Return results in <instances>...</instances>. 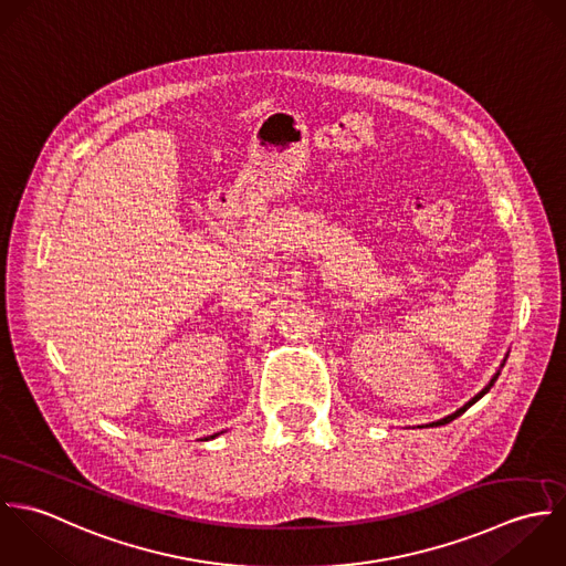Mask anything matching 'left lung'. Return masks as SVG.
Returning a JSON list of instances; mask_svg holds the SVG:
<instances>
[{
  "instance_id": "obj_1",
  "label": "left lung",
  "mask_w": 566,
  "mask_h": 566,
  "mask_svg": "<svg viewBox=\"0 0 566 566\" xmlns=\"http://www.w3.org/2000/svg\"><path fill=\"white\" fill-rule=\"evenodd\" d=\"M496 378H499V374H496V376H494V378H492V382H494V380H496ZM492 382H490V385H488V387H485V389H483V391H479V394H476V396H474V398H472V400H470V402H465V405H463V407H461V409H459V411H454V413H452V416H449V418H444V420H440V422H433V424H436V427H438V424H447V422H451V420H454V418H457V416H461V413H463V411H465V409H468V407H472V405H474V402H476V400H479V398H483V396H485V394H488V391H490V387H492Z\"/></svg>"
}]
</instances>
